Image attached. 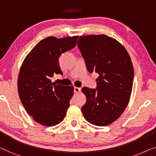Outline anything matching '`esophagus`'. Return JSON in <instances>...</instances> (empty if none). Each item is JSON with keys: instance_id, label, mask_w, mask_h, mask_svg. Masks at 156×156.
<instances>
[{"instance_id": "esophagus-1", "label": "esophagus", "mask_w": 156, "mask_h": 156, "mask_svg": "<svg viewBox=\"0 0 156 156\" xmlns=\"http://www.w3.org/2000/svg\"><path fill=\"white\" fill-rule=\"evenodd\" d=\"M81 90V88H78V87H75L74 88V92L75 93H80Z\"/></svg>"}]
</instances>
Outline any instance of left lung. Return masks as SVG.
<instances>
[{
    "instance_id": "obj_1",
    "label": "left lung",
    "mask_w": 156,
    "mask_h": 156,
    "mask_svg": "<svg viewBox=\"0 0 156 156\" xmlns=\"http://www.w3.org/2000/svg\"><path fill=\"white\" fill-rule=\"evenodd\" d=\"M78 47L88 72L99 75L96 89L82 88L86 97L82 113L93 125L108 126L129 103L134 75L131 59L121 43L105 35L80 36Z\"/></svg>"
}]
</instances>
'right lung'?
Segmentation results:
<instances>
[{
	"label": "right lung",
	"mask_w": 156,
	"mask_h": 156,
	"mask_svg": "<svg viewBox=\"0 0 156 156\" xmlns=\"http://www.w3.org/2000/svg\"><path fill=\"white\" fill-rule=\"evenodd\" d=\"M78 36L41 41L23 62L18 78V91L28 114L45 126H53L65 118L73 95V87L51 82L53 74H63L58 58L76 45Z\"/></svg>",
	"instance_id": "obj_1"
}]
</instances>
